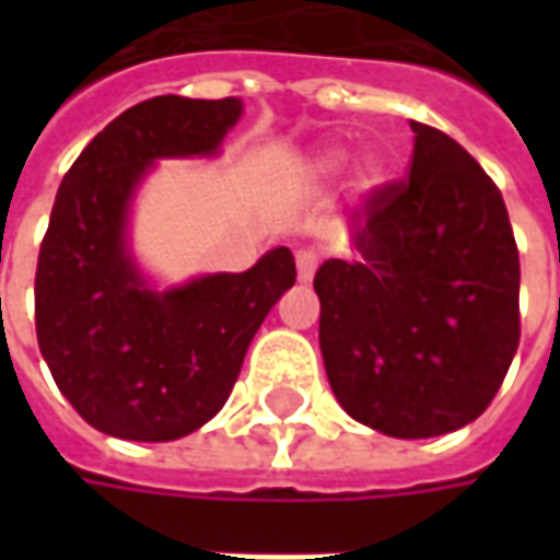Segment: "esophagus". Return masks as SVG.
Masks as SVG:
<instances>
[{"instance_id":"1","label":"esophagus","mask_w":560,"mask_h":560,"mask_svg":"<svg viewBox=\"0 0 560 560\" xmlns=\"http://www.w3.org/2000/svg\"><path fill=\"white\" fill-rule=\"evenodd\" d=\"M315 269H317V252L315 248H303V252H296V276L303 284L315 279Z\"/></svg>"}]
</instances>
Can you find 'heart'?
I'll return each mask as SVG.
<instances>
[{"label":"heart","instance_id":"1","mask_svg":"<svg viewBox=\"0 0 560 560\" xmlns=\"http://www.w3.org/2000/svg\"><path fill=\"white\" fill-rule=\"evenodd\" d=\"M345 164H348V152H345V149H327V152H320L315 159V171L339 173ZM360 173H363V183L375 185L377 179H381V164H377V161H365Z\"/></svg>","mask_w":560,"mask_h":560}]
</instances>
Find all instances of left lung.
<instances>
[{
	"mask_svg": "<svg viewBox=\"0 0 560 560\" xmlns=\"http://www.w3.org/2000/svg\"><path fill=\"white\" fill-rule=\"evenodd\" d=\"M411 171L353 212V260L315 272L329 387L389 438H434L492 405L518 348L504 197L456 140L411 122Z\"/></svg>",
	"mask_w": 560,
	"mask_h": 560,
	"instance_id": "obj_1",
	"label": "left lung"
}]
</instances>
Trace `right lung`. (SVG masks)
I'll return each instance as SVG.
<instances>
[{"instance_id": "1", "label": "right lung", "mask_w": 560, "mask_h": 560, "mask_svg": "<svg viewBox=\"0 0 560 560\" xmlns=\"http://www.w3.org/2000/svg\"><path fill=\"white\" fill-rule=\"evenodd\" d=\"M240 98L159 95L119 114L56 191L35 269V332L56 387L98 432L176 441L221 411L269 308L296 281L291 248L245 272L152 291L126 243L128 203L155 159L212 155Z\"/></svg>"}]
</instances>
